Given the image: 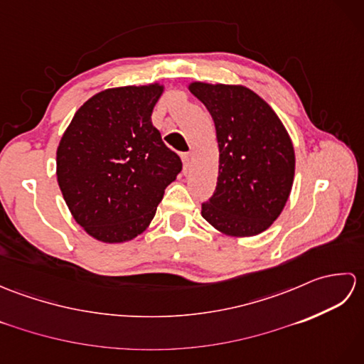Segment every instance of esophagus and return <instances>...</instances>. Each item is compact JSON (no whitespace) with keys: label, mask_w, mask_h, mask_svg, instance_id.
<instances>
[{"label":"esophagus","mask_w":364,"mask_h":364,"mask_svg":"<svg viewBox=\"0 0 364 364\" xmlns=\"http://www.w3.org/2000/svg\"><path fill=\"white\" fill-rule=\"evenodd\" d=\"M181 159H183V170H184V173H186L188 170H189V166H191V154L189 153H183L181 154Z\"/></svg>","instance_id":"34e87169"}]
</instances>
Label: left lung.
<instances>
[{"label": "left lung", "mask_w": 364, "mask_h": 364, "mask_svg": "<svg viewBox=\"0 0 364 364\" xmlns=\"http://www.w3.org/2000/svg\"><path fill=\"white\" fill-rule=\"evenodd\" d=\"M210 111L219 144V176L202 215L236 237L267 230L288 202L296 154L275 111L253 90L233 84L191 82Z\"/></svg>", "instance_id": "1"}]
</instances>
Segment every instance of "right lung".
<instances>
[{"instance_id":"right-lung-1","label":"right lung","mask_w":364,"mask_h":364,"mask_svg":"<svg viewBox=\"0 0 364 364\" xmlns=\"http://www.w3.org/2000/svg\"><path fill=\"white\" fill-rule=\"evenodd\" d=\"M164 86L106 89L72 119L56 153L60 192L73 219L106 244L150 225L181 159L162 142L151 112Z\"/></svg>"}]
</instances>
